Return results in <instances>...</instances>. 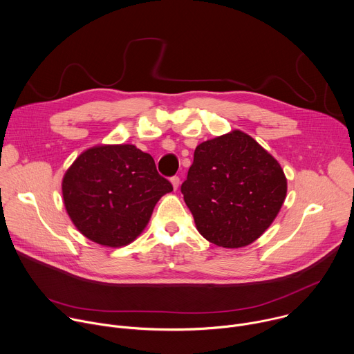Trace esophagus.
<instances>
[{"label":"esophagus","mask_w":354,"mask_h":354,"mask_svg":"<svg viewBox=\"0 0 354 354\" xmlns=\"http://www.w3.org/2000/svg\"><path fill=\"white\" fill-rule=\"evenodd\" d=\"M170 181H171V184H173V188L177 189L178 185H180V177H178V176H173V177L170 178Z\"/></svg>","instance_id":"esophagus-1"}]
</instances>
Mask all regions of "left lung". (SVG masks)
I'll use <instances>...</instances> for the list:
<instances>
[{
	"label": "left lung",
	"instance_id": "8db88e82",
	"mask_svg": "<svg viewBox=\"0 0 354 354\" xmlns=\"http://www.w3.org/2000/svg\"><path fill=\"white\" fill-rule=\"evenodd\" d=\"M286 191L280 165L241 131L198 145L181 184L198 232L226 248L255 241L279 214Z\"/></svg>",
	"mask_w": 354,
	"mask_h": 354
}]
</instances>
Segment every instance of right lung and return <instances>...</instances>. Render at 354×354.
Returning a JSON list of instances; mask_svg holds the SVG:
<instances>
[{
	"mask_svg": "<svg viewBox=\"0 0 354 354\" xmlns=\"http://www.w3.org/2000/svg\"><path fill=\"white\" fill-rule=\"evenodd\" d=\"M173 191L153 158L133 145H103L85 151L62 180L71 221L89 240L121 247L148 225L156 202Z\"/></svg>",
	"mask_w": 354,
	"mask_h": 354,
	"instance_id": "1",
	"label": "right lung"
}]
</instances>
